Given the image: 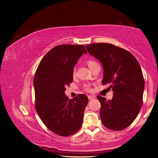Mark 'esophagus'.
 <instances>
[{
    "label": "esophagus",
    "mask_w": 158,
    "mask_h": 158,
    "mask_svg": "<svg viewBox=\"0 0 158 158\" xmlns=\"http://www.w3.org/2000/svg\"><path fill=\"white\" fill-rule=\"evenodd\" d=\"M88 99H89V100H91V99H95V95H88Z\"/></svg>",
    "instance_id": "esophagus-1"
}]
</instances>
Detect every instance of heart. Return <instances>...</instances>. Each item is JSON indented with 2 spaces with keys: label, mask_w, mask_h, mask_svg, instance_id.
<instances>
[{
  "label": "heart",
  "mask_w": 158,
  "mask_h": 158,
  "mask_svg": "<svg viewBox=\"0 0 158 158\" xmlns=\"http://www.w3.org/2000/svg\"><path fill=\"white\" fill-rule=\"evenodd\" d=\"M86 63H87V64H88V67H89V69L92 68V66H93L94 65H95V64H97L96 62H95V61L94 60H92V59L88 60L86 61ZM73 74H75V70H74ZM84 88L85 90H86V91H90V90H91V88H90V86H89V85H85Z\"/></svg>",
  "instance_id": "1"
}]
</instances>
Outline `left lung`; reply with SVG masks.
I'll use <instances>...</instances> for the list:
<instances>
[{
	"label": "left lung",
	"mask_w": 158,
	"mask_h": 158,
	"mask_svg": "<svg viewBox=\"0 0 158 158\" xmlns=\"http://www.w3.org/2000/svg\"><path fill=\"white\" fill-rule=\"evenodd\" d=\"M85 48L102 63V84L113 91L111 100L97 96L103 125L110 130H123L135 120L142 106L144 79L140 66L130 52L111 44H92Z\"/></svg>",
	"instance_id": "1"
}]
</instances>
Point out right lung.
Returning <instances> with one entry per match:
<instances>
[{
	"instance_id": "1",
	"label": "right lung",
	"mask_w": 158,
	"mask_h": 158,
	"mask_svg": "<svg viewBox=\"0 0 158 158\" xmlns=\"http://www.w3.org/2000/svg\"><path fill=\"white\" fill-rule=\"evenodd\" d=\"M84 53L87 51L82 45L55 47L41 60L33 79L36 111L49 130L62 136L80 130L88 103L84 94L69 99L64 94L65 87L73 81L74 66Z\"/></svg>"
}]
</instances>
